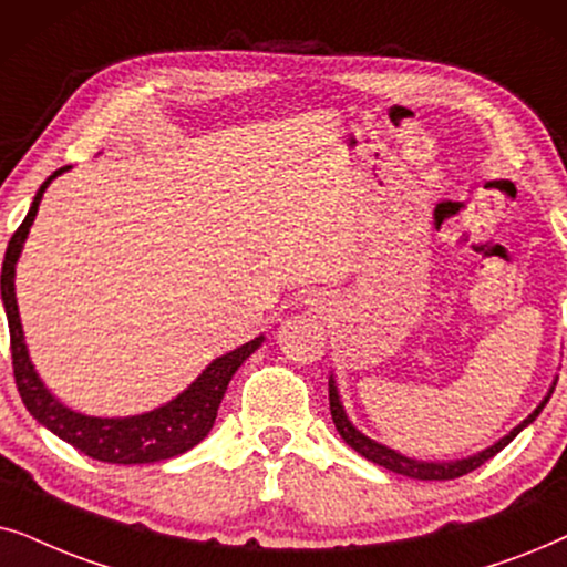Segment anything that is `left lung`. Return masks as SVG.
Masks as SVG:
<instances>
[{
	"mask_svg": "<svg viewBox=\"0 0 567 567\" xmlns=\"http://www.w3.org/2000/svg\"><path fill=\"white\" fill-rule=\"evenodd\" d=\"M553 389H549V394L545 396V402H542L537 410L529 414V417L520 422V425L513 427L508 435L501 437V441L493 443V446H489V449L480 451V454H474L470 458H458V462H417V458L396 454V451H391L389 446H381V443H375L368 435H362L360 430L354 427L350 420H347L344 406H342V402H339V391L334 386V379H329V410H331V420H334V425H337V433L344 437L347 446L358 451L360 456H365L368 462L379 464V466H383V470H389V472L404 474V477H414V480H456V477H462V474H470V472L477 470V466L485 464L487 458H493L495 454H501V451L508 446V443L520 433V430H524L526 425H532V422L539 417V412L545 410V404L549 402V396H553Z\"/></svg>",
	"mask_w": 567,
	"mask_h": 567,
	"instance_id": "8db88e82",
	"label": "left lung"
}]
</instances>
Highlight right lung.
Returning a JSON list of instances; mask_svg holds the SVG:
<instances>
[{"label":"right lung","instance_id":"obj_1","mask_svg":"<svg viewBox=\"0 0 567 567\" xmlns=\"http://www.w3.org/2000/svg\"><path fill=\"white\" fill-rule=\"evenodd\" d=\"M70 165L51 173L38 188L33 205H30L25 220L14 230V236L7 244L4 264H2V306L10 323V350H12V371L14 383L22 396V404L28 412L47 425L51 433L62 437L82 454L97 462L109 464H153L163 458H173L184 451L194 449L196 443L205 441L209 430L215 425L217 406H220L225 389L254 350H259L264 337H256L251 342L240 344L223 358L209 362L192 386L184 394L171 399L168 404L157 406L153 412L134 414V417H87V414L72 412L59 399L49 394L43 381L38 379L33 362L28 358L25 337H22V323L18 313V298H14V264L20 259L22 244H25L30 225L35 220L38 205L47 186L54 181L59 173H64Z\"/></svg>","mask_w":567,"mask_h":567}]
</instances>
